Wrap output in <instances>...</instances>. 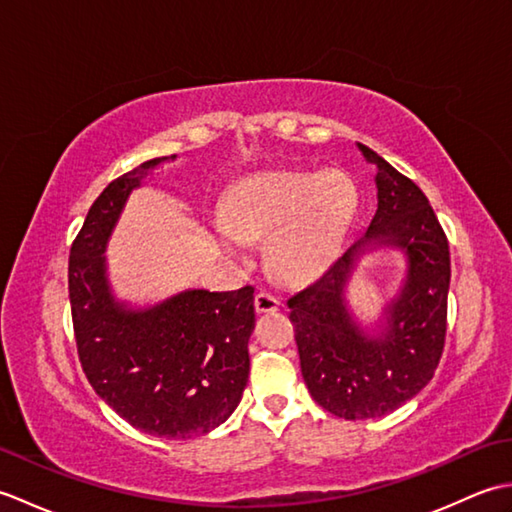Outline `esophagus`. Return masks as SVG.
I'll return each instance as SVG.
<instances>
[{
  "label": "esophagus",
  "instance_id": "1",
  "mask_svg": "<svg viewBox=\"0 0 512 512\" xmlns=\"http://www.w3.org/2000/svg\"><path fill=\"white\" fill-rule=\"evenodd\" d=\"M255 310L259 314L277 312L279 310V299L275 295H270V292H257V295H255Z\"/></svg>",
  "mask_w": 512,
  "mask_h": 512
}]
</instances>
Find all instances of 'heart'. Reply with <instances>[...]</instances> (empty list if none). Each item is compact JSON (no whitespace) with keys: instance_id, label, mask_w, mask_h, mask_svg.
I'll use <instances>...</instances> for the list:
<instances>
[{"instance_id":"obj_1","label":"heart","mask_w":512,"mask_h":512,"mask_svg":"<svg viewBox=\"0 0 512 512\" xmlns=\"http://www.w3.org/2000/svg\"><path fill=\"white\" fill-rule=\"evenodd\" d=\"M356 213L358 189L343 171H270L237 184L215 231L233 255L246 237L273 235L268 259L275 273L308 281L332 264Z\"/></svg>"}]
</instances>
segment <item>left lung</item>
Returning a JSON list of instances; mask_svg holds the SVG:
<instances>
[{
  "label": "left lung",
  "mask_w": 512,
  "mask_h": 512,
  "mask_svg": "<svg viewBox=\"0 0 512 512\" xmlns=\"http://www.w3.org/2000/svg\"><path fill=\"white\" fill-rule=\"evenodd\" d=\"M358 149L378 169V206L367 233L314 284L288 299L310 396L345 420L385 416L433 378L447 334L451 281L449 242L427 195L376 151ZM378 245L408 255V279L388 307L386 330L372 337L351 321L342 286L355 257Z\"/></svg>",
  "instance_id": "1"
}]
</instances>
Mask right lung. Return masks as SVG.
<instances>
[{
	"instance_id": "right-lung-1",
	"label": "right lung",
	"mask_w": 512,
	"mask_h": 512,
	"mask_svg": "<svg viewBox=\"0 0 512 512\" xmlns=\"http://www.w3.org/2000/svg\"><path fill=\"white\" fill-rule=\"evenodd\" d=\"M162 160L123 173L94 200L70 248L68 290L76 352L96 394L132 427L184 440L220 427L242 400L255 288L184 290L147 310L112 297L107 239L129 193Z\"/></svg>"
}]
</instances>
